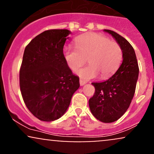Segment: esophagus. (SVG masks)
Returning <instances> with one entry per match:
<instances>
[{"mask_svg":"<svg viewBox=\"0 0 154 154\" xmlns=\"http://www.w3.org/2000/svg\"><path fill=\"white\" fill-rule=\"evenodd\" d=\"M86 83V81H84V80H82V79H79V84H80V85L81 86H82V85H84Z\"/></svg>","mask_w":154,"mask_h":154,"instance_id":"1","label":"esophagus"}]
</instances>
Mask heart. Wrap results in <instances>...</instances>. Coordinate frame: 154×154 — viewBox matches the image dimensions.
I'll return each mask as SVG.
<instances>
[{
    "mask_svg": "<svg viewBox=\"0 0 154 154\" xmlns=\"http://www.w3.org/2000/svg\"><path fill=\"white\" fill-rule=\"evenodd\" d=\"M76 48H65L63 57L72 70L76 72L86 63L89 66L81 69L78 75L85 80L111 77L119 67L122 58L120 45L99 33H88L76 38Z\"/></svg>",
    "mask_w": 154,
    "mask_h": 154,
    "instance_id": "obj_1",
    "label": "heart"
}]
</instances>
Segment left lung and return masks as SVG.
Masks as SVG:
<instances>
[{"instance_id":"1","label":"left lung","mask_w":154,"mask_h":154,"mask_svg":"<svg viewBox=\"0 0 154 154\" xmlns=\"http://www.w3.org/2000/svg\"><path fill=\"white\" fill-rule=\"evenodd\" d=\"M115 38L122 51L123 61L112 77L102 82H93L95 93L89 100L93 115L104 123L114 122L126 112L135 92L139 67L133 48L115 32L104 29Z\"/></svg>"}]
</instances>
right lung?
<instances>
[{"label": "right lung", "mask_w": 154, "mask_h": 154, "mask_svg": "<svg viewBox=\"0 0 154 154\" xmlns=\"http://www.w3.org/2000/svg\"><path fill=\"white\" fill-rule=\"evenodd\" d=\"M71 32L49 29L37 35L26 45L19 71L23 100L38 119L51 122L66 112L79 77L72 73L63 48Z\"/></svg>", "instance_id": "1"}]
</instances>
